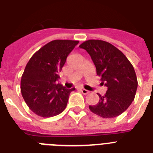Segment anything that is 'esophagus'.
I'll use <instances>...</instances> for the list:
<instances>
[{
	"label": "esophagus",
	"instance_id": "34e87169",
	"mask_svg": "<svg viewBox=\"0 0 153 153\" xmlns=\"http://www.w3.org/2000/svg\"><path fill=\"white\" fill-rule=\"evenodd\" d=\"M80 90H81V92L83 93V94H84V95H86V94H88V93H90V91H88V90H85V89L81 88Z\"/></svg>",
	"mask_w": 153,
	"mask_h": 153
}]
</instances>
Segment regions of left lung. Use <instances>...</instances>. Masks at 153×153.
I'll return each instance as SVG.
<instances>
[{"instance_id":"obj_1","label":"left lung","mask_w":153,"mask_h":153,"mask_svg":"<svg viewBox=\"0 0 153 153\" xmlns=\"http://www.w3.org/2000/svg\"><path fill=\"white\" fill-rule=\"evenodd\" d=\"M79 47L91 56L101 83L107 87L105 95L98 94V103L89 106L90 111L102 118L118 117L136 96L138 82L132 65L120 50L106 41L89 40Z\"/></svg>"}]
</instances>
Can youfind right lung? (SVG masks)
<instances>
[{"instance_id": "right-lung-1", "label": "right lung", "mask_w": 153, "mask_h": 153, "mask_svg": "<svg viewBox=\"0 0 153 153\" xmlns=\"http://www.w3.org/2000/svg\"><path fill=\"white\" fill-rule=\"evenodd\" d=\"M78 40H55L42 47L31 56L21 80L24 101L35 114L52 117L60 114L67 105L70 93L56 83L70 53Z\"/></svg>"}]
</instances>
